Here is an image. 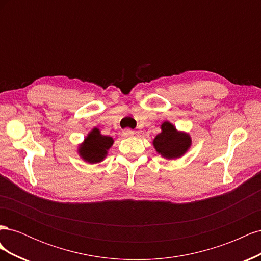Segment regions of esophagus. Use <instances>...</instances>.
<instances>
[{
	"label": "esophagus",
	"mask_w": 261,
	"mask_h": 261,
	"mask_svg": "<svg viewBox=\"0 0 261 261\" xmlns=\"http://www.w3.org/2000/svg\"><path fill=\"white\" fill-rule=\"evenodd\" d=\"M134 134H135V132H134L133 129H124L123 130V136L124 137H130L133 136Z\"/></svg>",
	"instance_id": "obj_1"
}]
</instances>
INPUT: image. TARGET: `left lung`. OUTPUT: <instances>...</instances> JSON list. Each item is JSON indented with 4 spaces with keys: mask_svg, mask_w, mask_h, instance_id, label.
Returning <instances> with one entry per match:
<instances>
[{
    "mask_svg": "<svg viewBox=\"0 0 261 261\" xmlns=\"http://www.w3.org/2000/svg\"><path fill=\"white\" fill-rule=\"evenodd\" d=\"M162 133L158 135L153 145L158 152L168 159L183 155L191 146V138L183 133H178L171 123L165 122L161 126Z\"/></svg>",
    "mask_w": 261,
    "mask_h": 261,
    "instance_id": "left-lung-1",
    "label": "left lung"
}]
</instances>
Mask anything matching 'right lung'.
Returning <instances> with one entry per match:
<instances>
[{
	"label": "right lung",
	"instance_id": "add662e5",
	"mask_svg": "<svg viewBox=\"0 0 261 261\" xmlns=\"http://www.w3.org/2000/svg\"><path fill=\"white\" fill-rule=\"evenodd\" d=\"M113 139L101 135L99 129L94 128L81 146L80 153L84 160L89 163H98L105 159L108 149L112 146Z\"/></svg>",
	"mask_w": 261,
	"mask_h": 261
}]
</instances>
